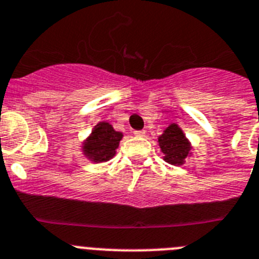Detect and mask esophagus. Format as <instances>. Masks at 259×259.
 I'll use <instances>...</instances> for the list:
<instances>
[{
  "mask_svg": "<svg viewBox=\"0 0 259 259\" xmlns=\"http://www.w3.org/2000/svg\"><path fill=\"white\" fill-rule=\"evenodd\" d=\"M134 134H136L137 137H143L146 134L145 130H138V132H134Z\"/></svg>",
  "mask_w": 259,
  "mask_h": 259,
  "instance_id": "obj_1",
  "label": "esophagus"
}]
</instances>
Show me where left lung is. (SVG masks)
<instances>
[{"instance_id":"obj_1","label":"left lung","mask_w":259,"mask_h":259,"mask_svg":"<svg viewBox=\"0 0 259 259\" xmlns=\"http://www.w3.org/2000/svg\"><path fill=\"white\" fill-rule=\"evenodd\" d=\"M157 142L164 154V160L172 165H181L190 152V143L184 136L179 125L172 123L157 138Z\"/></svg>"}]
</instances>
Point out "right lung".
<instances>
[{"instance_id":"obj_1","label":"right lung","mask_w":259,"mask_h":259,"mask_svg":"<svg viewBox=\"0 0 259 259\" xmlns=\"http://www.w3.org/2000/svg\"><path fill=\"white\" fill-rule=\"evenodd\" d=\"M122 133L116 132L108 122H99L83 145V152L94 163L108 161L114 156Z\"/></svg>"}]
</instances>
